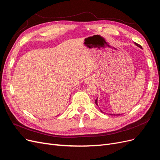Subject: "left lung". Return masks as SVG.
<instances>
[{
	"mask_svg": "<svg viewBox=\"0 0 160 160\" xmlns=\"http://www.w3.org/2000/svg\"><path fill=\"white\" fill-rule=\"evenodd\" d=\"M135 45H136V46H138V47H139V48H142V46H141V45H139V44H138V43H135ZM95 104L98 106V98H97V99H95ZM100 111H101V112H103V111H101V109H100ZM103 113H104V112H103ZM110 115H122V114H110Z\"/></svg>",
	"mask_w": 160,
	"mask_h": 160,
	"instance_id": "8db88e82",
	"label": "left lung"
}]
</instances>
